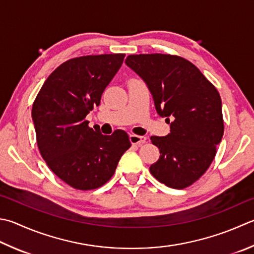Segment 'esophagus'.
Instances as JSON below:
<instances>
[{"mask_svg": "<svg viewBox=\"0 0 254 254\" xmlns=\"http://www.w3.org/2000/svg\"><path fill=\"white\" fill-rule=\"evenodd\" d=\"M147 138L145 136H138V135H133L131 133L130 136H129V140L132 143V145H136V146H141L142 143L146 142Z\"/></svg>", "mask_w": 254, "mask_h": 254, "instance_id": "obj_1", "label": "esophagus"}]
</instances>
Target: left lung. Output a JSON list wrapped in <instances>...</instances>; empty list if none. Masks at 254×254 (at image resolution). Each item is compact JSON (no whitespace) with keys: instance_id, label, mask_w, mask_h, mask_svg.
<instances>
[{"instance_id":"left-lung-1","label":"left lung","mask_w":254,"mask_h":254,"mask_svg":"<svg viewBox=\"0 0 254 254\" xmlns=\"http://www.w3.org/2000/svg\"><path fill=\"white\" fill-rule=\"evenodd\" d=\"M125 63L143 79L157 113L170 124V133L151 136L160 157L150 172L161 184L185 189L211 165L223 136L221 98L195 66L169 54L129 55Z\"/></svg>"}]
</instances>
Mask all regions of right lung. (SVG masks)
I'll use <instances>...</instances> for the list:
<instances>
[{
    "mask_svg": "<svg viewBox=\"0 0 254 254\" xmlns=\"http://www.w3.org/2000/svg\"><path fill=\"white\" fill-rule=\"evenodd\" d=\"M125 54L75 57L47 77L32 108L41 156L61 180L77 190L99 188L112 178L129 147L126 131L105 136L88 126Z\"/></svg>",
    "mask_w": 254,
    "mask_h": 254,
    "instance_id": "obj_1",
    "label": "right lung"
}]
</instances>
